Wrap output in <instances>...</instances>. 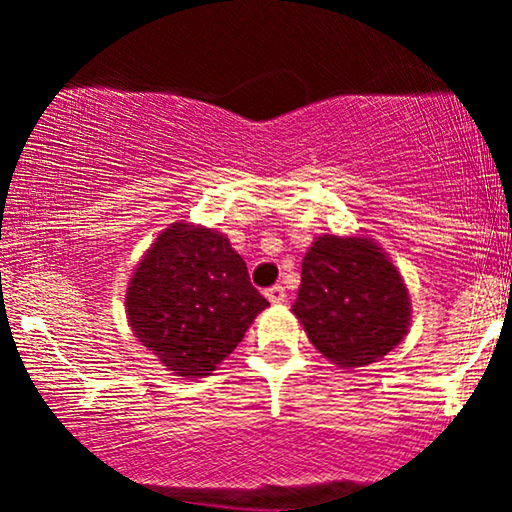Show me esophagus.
<instances>
[{
  "mask_svg": "<svg viewBox=\"0 0 512 512\" xmlns=\"http://www.w3.org/2000/svg\"><path fill=\"white\" fill-rule=\"evenodd\" d=\"M265 296H268V300H270V303H284V300H286V289H284V286H270V289L268 291H265Z\"/></svg>",
  "mask_w": 512,
  "mask_h": 512,
  "instance_id": "1",
  "label": "esophagus"
}]
</instances>
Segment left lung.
<instances>
[{
  "mask_svg": "<svg viewBox=\"0 0 512 512\" xmlns=\"http://www.w3.org/2000/svg\"><path fill=\"white\" fill-rule=\"evenodd\" d=\"M293 314L338 368L380 361L408 335V286L387 251L366 235H319L303 258Z\"/></svg>",
  "mask_w": 512,
  "mask_h": 512,
  "instance_id": "8db88e82",
  "label": "left lung"
}]
</instances>
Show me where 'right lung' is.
Returning a JSON list of instances; mask_svg holds the SVG:
<instances>
[{"label":"right lung","mask_w":512,"mask_h":512,"mask_svg":"<svg viewBox=\"0 0 512 512\" xmlns=\"http://www.w3.org/2000/svg\"><path fill=\"white\" fill-rule=\"evenodd\" d=\"M268 305L228 237L186 221L156 237L125 291L135 338L184 380L212 375Z\"/></svg>","instance_id":"add662e5"}]
</instances>
